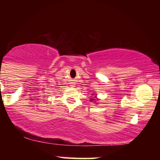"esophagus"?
<instances>
[{"instance_id":"1","label":"esophagus","mask_w":160,"mask_h":160,"mask_svg":"<svg viewBox=\"0 0 160 160\" xmlns=\"http://www.w3.org/2000/svg\"><path fill=\"white\" fill-rule=\"evenodd\" d=\"M73 85H75V84H73ZM73 85H72V86H73Z\"/></svg>"}]
</instances>
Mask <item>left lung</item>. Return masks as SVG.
Instances as JSON below:
<instances>
[{
    "label": "left lung",
    "instance_id": "8db88e82",
    "mask_svg": "<svg viewBox=\"0 0 160 160\" xmlns=\"http://www.w3.org/2000/svg\"><path fill=\"white\" fill-rule=\"evenodd\" d=\"M94 94H95V93H92V95H93ZM99 100V99H98V98H97V94H96V95L94 96L93 98H91L90 101H91V102H96V101H97V100ZM98 103H96V104H98Z\"/></svg>",
    "mask_w": 160,
    "mask_h": 160
}]
</instances>
